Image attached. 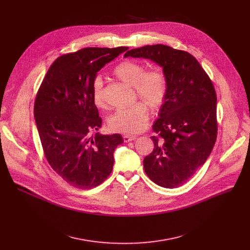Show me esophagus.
<instances>
[{"label":"esophagus","instance_id":"1","mask_svg":"<svg viewBox=\"0 0 250 250\" xmlns=\"http://www.w3.org/2000/svg\"><path fill=\"white\" fill-rule=\"evenodd\" d=\"M134 139H136V136H135V135H128V134L124 135V140H125V142H129V141H132V140H134Z\"/></svg>","mask_w":250,"mask_h":250}]
</instances>
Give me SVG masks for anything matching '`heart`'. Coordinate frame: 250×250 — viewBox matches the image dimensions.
<instances>
[{
  "mask_svg": "<svg viewBox=\"0 0 250 250\" xmlns=\"http://www.w3.org/2000/svg\"><path fill=\"white\" fill-rule=\"evenodd\" d=\"M115 74L124 82L132 85L136 94L146 100L153 109L163 104L168 92V82L165 74L160 69L145 71L141 64L125 60L119 63ZM92 98L99 108H104L105 102L104 97V81L97 75L92 82ZM147 103L141 101L125 109H119L108 119L109 127L121 133L132 134L141 131L147 125L149 108Z\"/></svg>",
  "mask_w": 250,
  "mask_h": 250,
  "instance_id": "b5f03b06",
  "label": "heart"
}]
</instances>
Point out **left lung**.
Wrapping results in <instances>:
<instances>
[{"mask_svg":"<svg viewBox=\"0 0 250 250\" xmlns=\"http://www.w3.org/2000/svg\"><path fill=\"white\" fill-rule=\"evenodd\" d=\"M159 65L168 92L153 124V151L144 159L145 171L158 186L177 188L204 165L217 139V95L197 59L163 44L125 52Z\"/></svg>","mask_w":250,"mask_h":250,"instance_id":"left-lung-1","label":"left lung"}]
</instances>
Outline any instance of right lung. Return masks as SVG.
<instances>
[{
  "mask_svg": "<svg viewBox=\"0 0 250 250\" xmlns=\"http://www.w3.org/2000/svg\"><path fill=\"white\" fill-rule=\"evenodd\" d=\"M128 47H88L58 57L34 102V119L45 157L68 184L91 189L109 177L121 134L90 135L102 126L92 98L99 71Z\"/></svg>",
  "mask_w": 250,
  "mask_h": 250,
  "instance_id": "add662e5",
  "label": "right lung"
}]
</instances>
